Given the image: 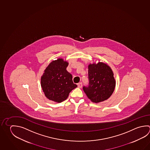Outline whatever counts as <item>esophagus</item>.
I'll return each instance as SVG.
<instances>
[{
    "instance_id": "esophagus-1",
    "label": "esophagus",
    "mask_w": 150,
    "mask_h": 150,
    "mask_svg": "<svg viewBox=\"0 0 150 150\" xmlns=\"http://www.w3.org/2000/svg\"><path fill=\"white\" fill-rule=\"evenodd\" d=\"M77 85H78V88H81L82 87V86L81 82H79V83H78L77 84Z\"/></svg>"
}]
</instances>
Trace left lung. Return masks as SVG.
Returning a JSON list of instances; mask_svg holds the SVG:
<instances>
[{
    "instance_id": "left-lung-1",
    "label": "left lung",
    "mask_w": 150,
    "mask_h": 150,
    "mask_svg": "<svg viewBox=\"0 0 150 150\" xmlns=\"http://www.w3.org/2000/svg\"><path fill=\"white\" fill-rule=\"evenodd\" d=\"M111 68L107 63L99 62L88 65L89 86L83 89L93 103H99L112 96L116 86V80Z\"/></svg>"
}]
</instances>
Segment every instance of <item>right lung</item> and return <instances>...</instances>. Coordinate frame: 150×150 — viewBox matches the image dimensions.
Masks as SVG:
<instances>
[{"mask_svg":"<svg viewBox=\"0 0 150 150\" xmlns=\"http://www.w3.org/2000/svg\"><path fill=\"white\" fill-rule=\"evenodd\" d=\"M69 62L62 58L53 60L46 67L41 76V87L46 98L61 103L68 97L69 93L77 87L74 83L72 74L67 70Z\"/></svg>","mask_w":150,"mask_h":150,"instance_id":"add662e5","label":"right lung"}]
</instances>
